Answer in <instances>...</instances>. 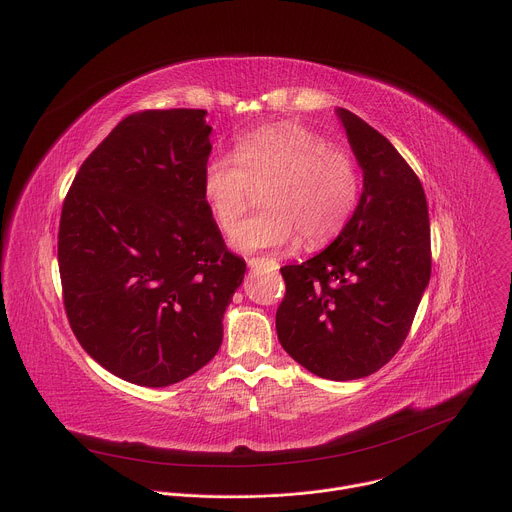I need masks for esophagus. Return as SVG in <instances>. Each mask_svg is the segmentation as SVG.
Segmentation results:
<instances>
[{
  "label": "esophagus",
  "instance_id": "34e87169",
  "mask_svg": "<svg viewBox=\"0 0 512 512\" xmlns=\"http://www.w3.org/2000/svg\"><path fill=\"white\" fill-rule=\"evenodd\" d=\"M247 265L251 267V269H279V263L275 261V259H265V257H251L249 261H247Z\"/></svg>",
  "mask_w": 512,
  "mask_h": 512
}]
</instances>
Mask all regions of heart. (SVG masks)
<instances>
[{
    "mask_svg": "<svg viewBox=\"0 0 512 512\" xmlns=\"http://www.w3.org/2000/svg\"><path fill=\"white\" fill-rule=\"evenodd\" d=\"M263 190L267 210L243 221L231 241L241 251L281 249L302 239L308 249L330 243L348 225L360 196L354 158L314 129L281 121L239 139L235 158H210L202 198L223 231H231Z\"/></svg>",
    "mask_w": 512,
    "mask_h": 512,
    "instance_id": "obj_1",
    "label": "heart"
}]
</instances>
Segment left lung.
<instances>
[{"mask_svg": "<svg viewBox=\"0 0 512 512\" xmlns=\"http://www.w3.org/2000/svg\"><path fill=\"white\" fill-rule=\"evenodd\" d=\"M362 168V194L342 233L302 265H285L275 314L283 350L310 373L352 381L397 354L431 275L423 186L393 143L336 109Z\"/></svg>", "mask_w": 512, "mask_h": 512, "instance_id": "8db88e82", "label": "left lung"}]
</instances>
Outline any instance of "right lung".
I'll return each instance as SVG.
<instances>
[{
	"mask_svg": "<svg viewBox=\"0 0 512 512\" xmlns=\"http://www.w3.org/2000/svg\"><path fill=\"white\" fill-rule=\"evenodd\" d=\"M210 131L204 109L133 113L83 162L62 204L70 328L133 385L168 387L204 367L247 269L202 198Z\"/></svg>",
	"mask_w": 512,
	"mask_h": 512,
	"instance_id": "1",
	"label": "right lung"
}]
</instances>
